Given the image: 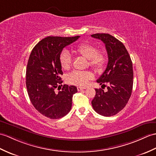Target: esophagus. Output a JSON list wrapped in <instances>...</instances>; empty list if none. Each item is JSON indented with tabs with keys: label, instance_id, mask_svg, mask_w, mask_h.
Wrapping results in <instances>:
<instances>
[{
	"label": "esophagus",
	"instance_id": "obj_1",
	"mask_svg": "<svg viewBox=\"0 0 156 156\" xmlns=\"http://www.w3.org/2000/svg\"><path fill=\"white\" fill-rule=\"evenodd\" d=\"M86 88H88V87H82V86H78L77 87V89H78V91H80V90H82L83 89H86Z\"/></svg>",
	"mask_w": 156,
	"mask_h": 156
}]
</instances>
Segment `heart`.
Segmentation results:
<instances>
[{
    "label": "heart",
    "instance_id": "1",
    "mask_svg": "<svg viewBox=\"0 0 156 156\" xmlns=\"http://www.w3.org/2000/svg\"><path fill=\"white\" fill-rule=\"evenodd\" d=\"M74 52L90 60V66L96 70H101L107 63V56L104 52H98L97 47L91 44L83 43L75 48ZM60 63L64 70H69L72 64V57L69 52L64 50L60 55ZM93 78L90 72L75 70L68 75V82L70 84L85 86Z\"/></svg>",
    "mask_w": 156,
    "mask_h": 156
}]
</instances>
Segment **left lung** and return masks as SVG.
Returning <instances> with one entry per match:
<instances>
[{
  "instance_id": "1",
  "label": "left lung",
  "mask_w": 156,
  "mask_h": 156,
  "mask_svg": "<svg viewBox=\"0 0 156 156\" xmlns=\"http://www.w3.org/2000/svg\"><path fill=\"white\" fill-rule=\"evenodd\" d=\"M91 37L101 40L106 46L108 62L106 70L97 80L108 90L96 88L92 101V107L98 114L112 116L118 114L127 104L132 94L133 72L132 62L125 46L109 34L98 33Z\"/></svg>"
}]
</instances>
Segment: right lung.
<instances>
[{
  "instance_id": "add662e5",
  "label": "right lung",
  "mask_w": 156,
  "mask_h": 156,
  "mask_svg": "<svg viewBox=\"0 0 156 156\" xmlns=\"http://www.w3.org/2000/svg\"><path fill=\"white\" fill-rule=\"evenodd\" d=\"M79 37H48L34 47L29 56L26 72L29 98L36 110L48 118H61L71 110L76 87L64 84L61 85L60 91L56 92V89L62 83L60 54Z\"/></svg>"
}]
</instances>
